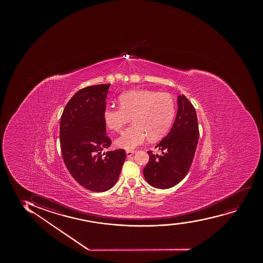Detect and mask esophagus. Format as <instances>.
<instances>
[{
    "mask_svg": "<svg viewBox=\"0 0 263 263\" xmlns=\"http://www.w3.org/2000/svg\"><path fill=\"white\" fill-rule=\"evenodd\" d=\"M135 154V151H127V157H130V156H133V154Z\"/></svg>",
    "mask_w": 263,
    "mask_h": 263,
    "instance_id": "obj_1",
    "label": "esophagus"
}]
</instances>
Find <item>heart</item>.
<instances>
[{
    "label": "heart",
    "instance_id": "b5f03b06",
    "mask_svg": "<svg viewBox=\"0 0 263 263\" xmlns=\"http://www.w3.org/2000/svg\"><path fill=\"white\" fill-rule=\"evenodd\" d=\"M118 101L120 107L103 110V121L109 130L120 133L132 118L133 124L116 141L117 146L129 151L144 144L148 136H162L175 117V100L168 93L137 89L121 95Z\"/></svg>",
    "mask_w": 263,
    "mask_h": 263
}]
</instances>
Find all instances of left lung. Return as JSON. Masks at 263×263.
I'll list each match as a JSON object with an SVG mask.
<instances>
[{
  "instance_id": "left-lung-1",
  "label": "left lung",
  "mask_w": 263,
  "mask_h": 263,
  "mask_svg": "<svg viewBox=\"0 0 263 263\" xmlns=\"http://www.w3.org/2000/svg\"><path fill=\"white\" fill-rule=\"evenodd\" d=\"M178 109L168 134L155 148L160 155L147 152L150 159L143 174L149 184L158 189H168L187 175L193 161L199 139L196 109L184 95L177 99Z\"/></svg>"
}]
</instances>
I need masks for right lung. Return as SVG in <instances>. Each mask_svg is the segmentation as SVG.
Returning <instances> with one entry per match:
<instances>
[{
	"instance_id": "1",
	"label": "right lung",
	"mask_w": 263,
	"mask_h": 263,
	"mask_svg": "<svg viewBox=\"0 0 263 263\" xmlns=\"http://www.w3.org/2000/svg\"><path fill=\"white\" fill-rule=\"evenodd\" d=\"M109 86L94 85L76 92L65 107L60 124L64 163L79 184L95 192L116 184L126 158L124 149L102 154L111 144L103 118Z\"/></svg>"
}]
</instances>
